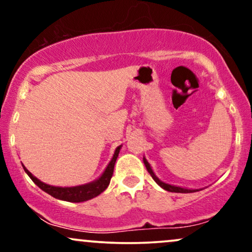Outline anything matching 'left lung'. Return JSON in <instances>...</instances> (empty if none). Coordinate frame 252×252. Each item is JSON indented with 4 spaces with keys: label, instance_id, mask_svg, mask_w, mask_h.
<instances>
[{
    "label": "left lung",
    "instance_id": "1",
    "mask_svg": "<svg viewBox=\"0 0 252 252\" xmlns=\"http://www.w3.org/2000/svg\"><path fill=\"white\" fill-rule=\"evenodd\" d=\"M144 163L146 166V168H147L148 173L151 174V176L153 178V180L155 182L158 183V185L160 186V187H162L164 190L167 191H172V192H195V191H198V189H186V188H181V187H176V186H172V185H168V183H164L161 181V180H159L157 178V175H155L153 170H152L151 168V164L148 163V161L145 159L144 158Z\"/></svg>",
    "mask_w": 252,
    "mask_h": 252
}]
</instances>
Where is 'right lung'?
I'll list each match as a JSON object with an SVG mask.
<instances>
[{
    "mask_svg": "<svg viewBox=\"0 0 252 252\" xmlns=\"http://www.w3.org/2000/svg\"><path fill=\"white\" fill-rule=\"evenodd\" d=\"M120 148L121 146L116 148L113 158H112V160L110 161V163H108L105 172L101 174L100 178L93 182L86 183V185L82 186H76V187H55V186L46 185V183L39 181L38 179L35 178V176H33L24 166L23 168L26 170L28 175H29V178L32 180L42 190L48 192L49 195H51V196H54L55 198L67 202H84L98 196L99 194H101V192L108 187L112 175H113L114 164H116L117 158L118 155H119Z\"/></svg>",
    "mask_w": 252,
    "mask_h": 252,
    "instance_id": "1",
    "label": "right lung"
}]
</instances>
